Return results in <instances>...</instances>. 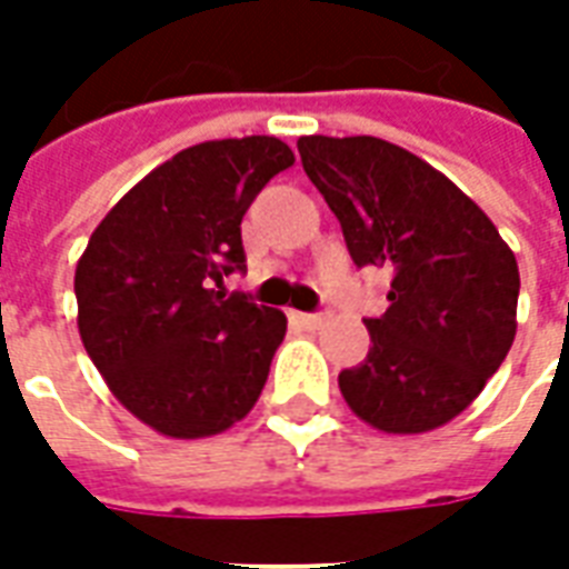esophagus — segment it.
Here are the masks:
<instances>
[{"label": "esophagus", "instance_id": "1", "mask_svg": "<svg viewBox=\"0 0 569 569\" xmlns=\"http://www.w3.org/2000/svg\"><path fill=\"white\" fill-rule=\"evenodd\" d=\"M289 320L296 322V326H301V329H320L322 322H326V317H322V313H298V310H292Z\"/></svg>", "mask_w": 569, "mask_h": 569}]
</instances>
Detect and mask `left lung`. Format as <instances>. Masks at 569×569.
<instances>
[{"instance_id": "8db88e82", "label": "left lung", "mask_w": 569, "mask_h": 569, "mask_svg": "<svg viewBox=\"0 0 569 569\" xmlns=\"http://www.w3.org/2000/svg\"><path fill=\"white\" fill-rule=\"evenodd\" d=\"M310 182L350 259L390 273V308L366 320L369 357L338 375L369 427L415 436L472 406L515 341L518 261L476 200L378 137H301Z\"/></svg>"}]
</instances>
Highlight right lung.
Wrapping results in <instances>:
<instances>
[{"mask_svg":"<svg viewBox=\"0 0 569 569\" xmlns=\"http://www.w3.org/2000/svg\"><path fill=\"white\" fill-rule=\"evenodd\" d=\"M292 163L277 137L182 149L106 212L81 252V345L118 402L161 436L207 439L259 402L286 313L212 283L247 268L243 212Z\"/></svg>","mask_w":569,"mask_h":569,"instance_id":"right-lung-1","label":"right lung"}]
</instances>
